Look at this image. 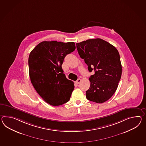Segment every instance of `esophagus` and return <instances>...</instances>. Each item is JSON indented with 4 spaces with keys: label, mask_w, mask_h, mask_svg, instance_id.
Segmentation results:
<instances>
[{
    "label": "esophagus",
    "mask_w": 146,
    "mask_h": 146,
    "mask_svg": "<svg viewBox=\"0 0 146 146\" xmlns=\"http://www.w3.org/2000/svg\"><path fill=\"white\" fill-rule=\"evenodd\" d=\"M81 82V79H80V78H78V80L76 81V83L78 84H80V82Z\"/></svg>",
    "instance_id": "esophagus-1"
}]
</instances>
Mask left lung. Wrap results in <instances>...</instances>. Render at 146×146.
I'll return each instance as SVG.
<instances>
[{
	"label": "left lung",
	"mask_w": 146,
	"mask_h": 146,
	"mask_svg": "<svg viewBox=\"0 0 146 146\" xmlns=\"http://www.w3.org/2000/svg\"><path fill=\"white\" fill-rule=\"evenodd\" d=\"M78 54L94 72L89 78L90 87L86 91V99L102 103L108 101L117 90L122 74L119 53L115 47L100 38L77 43Z\"/></svg>",
	"instance_id": "8db88e82"
}]
</instances>
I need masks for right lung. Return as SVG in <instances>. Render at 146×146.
<instances>
[{"label":"right lung","mask_w":146,"mask_h":146,"mask_svg":"<svg viewBox=\"0 0 146 146\" xmlns=\"http://www.w3.org/2000/svg\"><path fill=\"white\" fill-rule=\"evenodd\" d=\"M75 50L74 42L44 41L29 54L31 83L39 96L51 106L66 103L74 89L73 82L63 73L62 65L65 57Z\"/></svg>","instance_id":"add662e5"}]
</instances>
